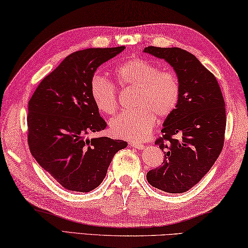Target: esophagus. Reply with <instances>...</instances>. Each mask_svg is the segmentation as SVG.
Listing matches in <instances>:
<instances>
[{
	"label": "esophagus",
	"mask_w": 248,
	"mask_h": 248,
	"mask_svg": "<svg viewBox=\"0 0 248 248\" xmlns=\"http://www.w3.org/2000/svg\"><path fill=\"white\" fill-rule=\"evenodd\" d=\"M129 144H130V145H131L132 147H136V148H139V150H143V148H144V147H145V146H144V144H142L141 142H137V141L130 142Z\"/></svg>",
	"instance_id": "obj_1"
}]
</instances>
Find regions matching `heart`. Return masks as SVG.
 I'll list each match as a JSON object with an SVG mask.
<instances>
[{
	"label": "heart",
	"mask_w": 248,
	"mask_h": 248,
	"mask_svg": "<svg viewBox=\"0 0 248 248\" xmlns=\"http://www.w3.org/2000/svg\"><path fill=\"white\" fill-rule=\"evenodd\" d=\"M117 83L123 89H137L133 106L136 109L120 112L109 121L115 137L141 140L152 131L156 116L166 118L177 108L180 101V82L170 70H160L157 65L143 58H133L114 69ZM90 93L96 108L111 115L118 107L115 84L104 76L95 75L90 82Z\"/></svg>",
	"instance_id": "b5f03b06"
}]
</instances>
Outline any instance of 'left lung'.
<instances>
[{
  "label": "left lung",
  "instance_id": "1",
  "mask_svg": "<svg viewBox=\"0 0 248 248\" xmlns=\"http://www.w3.org/2000/svg\"><path fill=\"white\" fill-rule=\"evenodd\" d=\"M143 52L167 62L181 88L177 108L165 119L163 137L155 142L164 152V163L148 171L146 179L164 192H186L221 153L227 123L221 90L215 76L186 49L147 46Z\"/></svg>",
  "mask_w": 248,
  "mask_h": 248
}]
</instances>
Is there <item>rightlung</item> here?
<instances>
[{"label": "right lung", "instance_id": "right-lung-1", "mask_svg": "<svg viewBox=\"0 0 248 248\" xmlns=\"http://www.w3.org/2000/svg\"><path fill=\"white\" fill-rule=\"evenodd\" d=\"M124 46L87 48L67 56L44 78L28 103V144L32 156L66 190L90 192L106 177L123 140L89 139L106 128L90 82L103 62Z\"/></svg>", "mask_w": 248, "mask_h": 248}]
</instances>
